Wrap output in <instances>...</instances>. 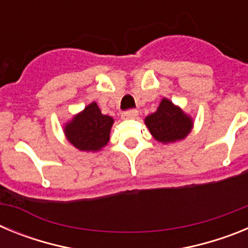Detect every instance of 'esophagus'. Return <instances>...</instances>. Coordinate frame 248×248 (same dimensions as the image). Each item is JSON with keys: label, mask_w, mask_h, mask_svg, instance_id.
Wrapping results in <instances>:
<instances>
[{"label": "esophagus", "mask_w": 248, "mask_h": 248, "mask_svg": "<svg viewBox=\"0 0 248 248\" xmlns=\"http://www.w3.org/2000/svg\"><path fill=\"white\" fill-rule=\"evenodd\" d=\"M123 119H134V118L138 117V110L135 109H129V110H125L122 114Z\"/></svg>", "instance_id": "1"}]
</instances>
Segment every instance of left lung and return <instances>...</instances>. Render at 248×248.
Wrapping results in <instances>:
<instances>
[{
  "label": "left lung",
  "instance_id": "1",
  "mask_svg": "<svg viewBox=\"0 0 248 248\" xmlns=\"http://www.w3.org/2000/svg\"><path fill=\"white\" fill-rule=\"evenodd\" d=\"M151 135L160 143H174L184 139L192 128L190 117L181 111L170 100L164 98L155 113L145 118Z\"/></svg>",
  "mask_w": 248,
  "mask_h": 248
}]
</instances>
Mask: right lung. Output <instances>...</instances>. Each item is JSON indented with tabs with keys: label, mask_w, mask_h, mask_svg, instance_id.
I'll return each instance as SVG.
<instances>
[{
	"label": "right lung",
	"mask_w": 248,
	"mask_h": 248,
	"mask_svg": "<svg viewBox=\"0 0 248 248\" xmlns=\"http://www.w3.org/2000/svg\"><path fill=\"white\" fill-rule=\"evenodd\" d=\"M113 123V118L102 114L97 103H92L65 125V137L79 150L97 151L109 141Z\"/></svg>",
	"instance_id": "add662e5"
}]
</instances>
